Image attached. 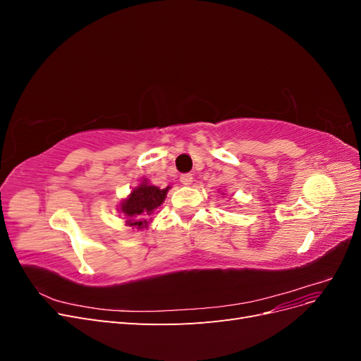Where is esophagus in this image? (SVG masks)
Wrapping results in <instances>:
<instances>
[{
    "mask_svg": "<svg viewBox=\"0 0 361 361\" xmlns=\"http://www.w3.org/2000/svg\"><path fill=\"white\" fill-rule=\"evenodd\" d=\"M191 182H192V174H190V173L182 174V176H180V183L182 185H191Z\"/></svg>",
    "mask_w": 361,
    "mask_h": 361,
    "instance_id": "obj_1",
    "label": "esophagus"
}]
</instances>
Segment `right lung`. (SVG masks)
I'll return each mask as SVG.
<instances>
[{
    "label": "right lung",
    "instance_id": "add662e5",
    "mask_svg": "<svg viewBox=\"0 0 361 361\" xmlns=\"http://www.w3.org/2000/svg\"><path fill=\"white\" fill-rule=\"evenodd\" d=\"M170 187L158 188L150 185L147 179H143L138 187H135L128 197L120 203V211L126 218V224L130 227L145 228L149 224V218L155 212L157 207L166 200Z\"/></svg>",
    "mask_w": 361,
    "mask_h": 361
}]
</instances>
